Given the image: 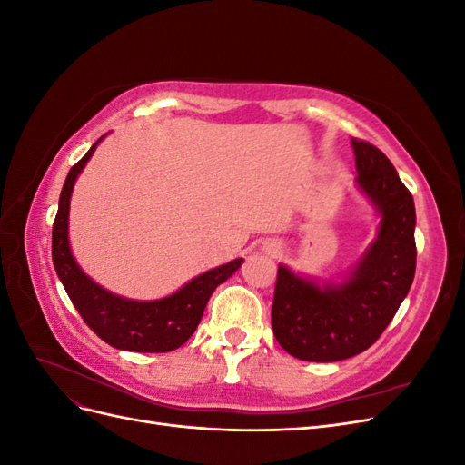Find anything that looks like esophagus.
Wrapping results in <instances>:
<instances>
[{
    "instance_id": "obj_1",
    "label": "esophagus",
    "mask_w": 465,
    "mask_h": 465,
    "mask_svg": "<svg viewBox=\"0 0 465 465\" xmlns=\"http://www.w3.org/2000/svg\"><path fill=\"white\" fill-rule=\"evenodd\" d=\"M273 252H275V250H273Z\"/></svg>"
}]
</instances>
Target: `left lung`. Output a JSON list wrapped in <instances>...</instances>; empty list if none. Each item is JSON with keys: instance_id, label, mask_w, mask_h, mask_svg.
I'll return each mask as SVG.
<instances>
[{"instance_id": "1", "label": "left lung", "mask_w": 465, "mask_h": 465, "mask_svg": "<svg viewBox=\"0 0 465 465\" xmlns=\"http://www.w3.org/2000/svg\"><path fill=\"white\" fill-rule=\"evenodd\" d=\"M357 182L382 223L378 241L341 287L320 289L279 265L272 328L277 343L301 361L335 362L367 351L396 316L415 277V203L386 154L351 139Z\"/></svg>"}]
</instances>
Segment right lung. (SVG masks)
Here are the masks:
<instances>
[{"mask_svg":"<svg viewBox=\"0 0 465 465\" xmlns=\"http://www.w3.org/2000/svg\"><path fill=\"white\" fill-rule=\"evenodd\" d=\"M98 142L87 151L85 157L72 166L64 182L58 213L52 227V260L55 273L83 322L103 341L116 349L135 351V353H168L190 340L203 316L211 292L242 265V258L192 279L178 292L161 301H128L93 283L79 270L69 252L67 213L75 178L91 159Z\"/></svg>","mask_w":465,"mask_h":465,"instance_id":"right-lung-1","label":"right lung"}]
</instances>
